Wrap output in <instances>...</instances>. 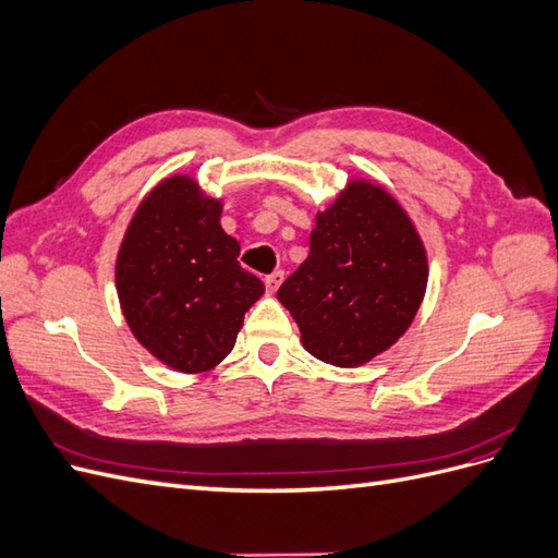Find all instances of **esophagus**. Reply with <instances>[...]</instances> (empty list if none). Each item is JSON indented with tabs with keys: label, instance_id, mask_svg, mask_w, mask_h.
<instances>
[{
	"label": "esophagus",
	"instance_id": "34e87169",
	"mask_svg": "<svg viewBox=\"0 0 558 558\" xmlns=\"http://www.w3.org/2000/svg\"><path fill=\"white\" fill-rule=\"evenodd\" d=\"M281 281H283V272L281 269H277V272H272V275H267L265 277V289H267V293H275L279 286H281Z\"/></svg>",
	"mask_w": 558,
	"mask_h": 558
}]
</instances>
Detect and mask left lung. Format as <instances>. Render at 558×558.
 Instances as JSON below:
<instances>
[{"label": "left lung", "instance_id": "obj_1", "mask_svg": "<svg viewBox=\"0 0 558 558\" xmlns=\"http://www.w3.org/2000/svg\"><path fill=\"white\" fill-rule=\"evenodd\" d=\"M428 283L426 248L398 202L351 181L316 216L310 256L277 293L318 361L356 367L398 342Z\"/></svg>", "mask_w": 558, "mask_h": 558}]
</instances>
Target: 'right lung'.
Masks as SVG:
<instances>
[{"instance_id": "1", "label": "right lung", "mask_w": 558, "mask_h": 558, "mask_svg": "<svg viewBox=\"0 0 558 558\" xmlns=\"http://www.w3.org/2000/svg\"><path fill=\"white\" fill-rule=\"evenodd\" d=\"M221 202L189 177L158 183L128 226L116 289L132 335L179 373H205L234 347L263 281L240 265Z\"/></svg>"}]
</instances>
